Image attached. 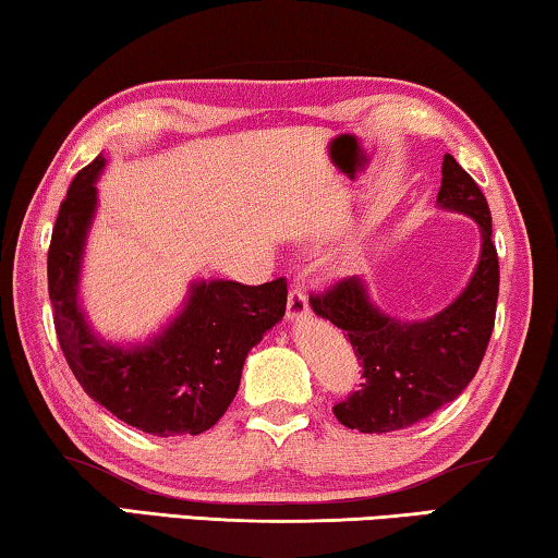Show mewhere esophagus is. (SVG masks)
<instances>
[{
    "mask_svg": "<svg viewBox=\"0 0 558 558\" xmlns=\"http://www.w3.org/2000/svg\"><path fill=\"white\" fill-rule=\"evenodd\" d=\"M311 313V305H307V295L303 288H293L288 295V320L301 323Z\"/></svg>",
    "mask_w": 558,
    "mask_h": 558,
    "instance_id": "34e87169",
    "label": "esophagus"
}]
</instances>
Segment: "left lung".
Instances as JSON below:
<instances>
[{
	"label": "left lung",
	"mask_w": 558,
	"mask_h": 558,
	"mask_svg": "<svg viewBox=\"0 0 558 558\" xmlns=\"http://www.w3.org/2000/svg\"><path fill=\"white\" fill-rule=\"evenodd\" d=\"M440 210L461 213L481 230V255L456 301L423 320H401L373 303L368 282L353 276L311 298L318 318L348 332L363 361L361 390L332 413L361 434H388L428 418L451 403L476 376L494 330L498 301V255L492 243V213L484 193L451 155L444 157Z\"/></svg>",
	"instance_id": "8db88e82"
}]
</instances>
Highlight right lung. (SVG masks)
Here are the masks:
<instances>
[{"label": "right lung", "mask_w": 558, "mask_h": 558, "mask_svg": "<svg viewBox=\"0 0 558 558\" xmlns=\"http://www.w3.org/2000/svg\"><path fill=\"white\" fill-rule=\"evenodd\" d=\"M105 165L97 155L77 172L52 230L47 280L57 338L85 393L128 426L162 438L197 436L228 411L247 353L286 315V280L199 278L155 336L140 343L102 338L82 307L80 280Z\"/></svg>", "instance_id": "add662e5"}]
</instances>
